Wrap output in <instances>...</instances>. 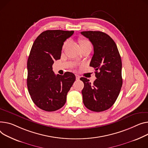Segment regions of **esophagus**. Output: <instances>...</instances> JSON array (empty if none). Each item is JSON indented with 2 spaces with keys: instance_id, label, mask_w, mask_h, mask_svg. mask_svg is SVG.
I'll return each mask as SVG.
<instances>
[{
  "instance_id": "1",
  "label": "esophagus",
  "mask_w": 148,
  "mask_h": 148,
  "mask_svg": "<svg viewBox=\"0 0 148 148\" xmlns=\"http://www.w3.org/2000/svg\"><path fill=\"white\" fill-rule=\"evenodd\" d=\"M75 77H76V80H80V77L79 75H78L76 74V75H75Z\"/></svg>"
}]
</instances>
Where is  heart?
I'll use <instances>...</instances> for the list:
<instances>
[{
    "instance_id": "b5f03b06",
    "label": "heart",
    "mask_w": 148,
    "mask_h": 148,
    "mask_svg": "<svg viewBox=\"0 0 148 148\" xmlns=\"http://www.w3.org/2000/svg\"><path fill=\"white\" fill-rule=\"evenodd\" d=\"M78 42L79 43V46L82 51L87 48L92 49V44L90 42L85 38H83V37L79 38L78 40ZM67 44H68V42H65L63 45V47H65L67 45Z\"/></svg>"
}]
</instances>
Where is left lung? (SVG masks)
Here are the masks:
<instances>
[{"label": "left lung", "mask_w": 148, "mask_h": 148, "mask_svg": "<svg viewBox=\"0 0 148 148\" xmlns=\"http://www.w3.org/2000/svg\"><path fill=\"white\" fill-rule=\"evenodd\" d=\"M93 46L94 53L90 66L95 69L96 80L93 84L85 77L82 90L83 103L87 109L102 112L111 108L119 96L123 84L122 62L113 39L99 31L82 32Z\"/></svg>", "instance_id": "1"}]
</instances>
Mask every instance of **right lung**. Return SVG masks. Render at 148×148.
I'll use <instances>...</instances> for the list:
<instances>
[{"label": "right lung", "instance_id": "right-lung-1", "mask_svg": "<svg viewBox=\"0 0 148 148\" xmlns=\"http://www.w3.org/2000/svg\"><path fill=\"white\" fill-rule=\"evenodd\" d=\"M74 32L46 30L33 43L27 61V83L32 101L41 110L51 112L61 108L75 82L73 73L55 75L52 70L54 61L61 58L64 42Z\"/></svg>", "mask_w": 148, "mask_h": 148}]
</instances>
